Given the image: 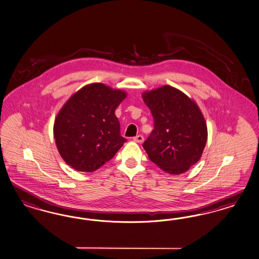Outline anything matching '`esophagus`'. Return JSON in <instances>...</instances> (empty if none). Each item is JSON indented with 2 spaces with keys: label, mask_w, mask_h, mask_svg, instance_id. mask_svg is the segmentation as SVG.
<instances>
[{
  "label": "esophagus",
  "mask_w": 259,
  "mask_h": 259,
  "mask_svg": "<svg viewBox=\"0 0 259 259\" xmlns=\"http://www.w3.org/2000/svg\"><path fill=\"white\" fill-rule=\"evenodd\" d=\"M133 141L135 142H138V143H141L142 141H144V138L141 136V135H138L136 137H134Z\"/></svg>",
  "instance_id": "esophagus-1"
}]
</instances>
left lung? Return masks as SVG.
I'll return each instance as SVG.
<instances>
[{"label":"left lung","mask_w":259,"mask_h":259,"mask_svg":"<svg viewBox=\"0 0 259 259\" xmlns=\"http://www.w3.org/2000/svg\"><path fill=\"white\" fill-rule=\"evenodd\" d=\"M154 118L143 143L150 160L171 175L186 172L202 155L207 125L195 102L169 85L142 94Z\"/></svg>","instance_id":"obj_1"}]
</instances>
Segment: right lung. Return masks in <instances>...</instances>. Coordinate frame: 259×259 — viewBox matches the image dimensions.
Masks as SVG:
<instances>
[{"label": "right lung", "mask_w": 259, "mask_h": 259, "mask_svg": "<svg viewBox=\"0 0 259 259\" xmlns=\"http://www.w3.org/2000/svg\"><path fill=\"white\" fill-rule=\"evenodd\" d=\"M125 92L92 83L73 95L54 123L56 145L63 160L79 172H94L127 141L115 110Z\"/></svg>", "instance_id": "add662e5"}]
</instances>
